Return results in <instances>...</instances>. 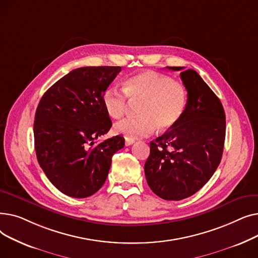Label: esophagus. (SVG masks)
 <instances>
[{
  "instance_id": "obj_1",
  "label": "esophagus",
  "mask_w": 258,
  "mask_h": 258,
  "mask_svg": "<svg viewBox=\"0 0 258 258\" xmlns=\"http://www.w3.org/2000/svg\"><path fill=\"white\" fill-rule=\"evenodd\" d=\"M135 141L134 140H131V139H125V146H130L134 143Z\"/></svg>"
}]
</instances>
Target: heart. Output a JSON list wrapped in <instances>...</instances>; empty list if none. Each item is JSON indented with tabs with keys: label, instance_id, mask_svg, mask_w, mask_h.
Returning a JSON list of instances; mask_svg holds the SVG:
<instances>
[{
	"label": "heart",
	"instance_id": "1",
	"mask_svg": "<svg viewBox=\"0 0 258 258\" xmlns=\"http://www.w3.org/2000/svg\"><path fill=\"white\" fill-rule=\"evenodd\" d=\"M138 103L136 117L117 122L114 131L126 139H138L153 134L158 127L166 131L173 127L182 118L187 92L179 81L153 71H143L128 77L123 91L107 88L102 95L106 114L119 119L128 110L130 102Z\"/></svg>",
	"mask_w": 258,
	"mask_h": 258
}]
</instances>
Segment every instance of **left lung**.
Masks as SVG:
<instances>
[{
    "instance_id": "obj_1",
    "label": "left lung",
    "mask_w": 258,
    "mask_h": 258,
    "mask_svg": "<svg viewBox=\"0 0 258 258\" xmlns=\"http://www.w3.org/2000/svg\"><path fill=\"white\" fill-rule=\"evenodd\" d=\"M167 68L182 71L187 103L178 123L151 142L144 171L158 197L180 201L199 191L220 165L226 116L219 97L195 70Z\"/></svg>"
}]
</instances>
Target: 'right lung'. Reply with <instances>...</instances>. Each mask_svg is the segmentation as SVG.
<instances>
[{"label": "right lung", "mask_w": 258, "mask_h": 258, "mask_svg": "<svg viewBox=\"0 0 258 258\" xmlns=\"http://www.w3.org/2000/svg\"><path fill=\"white\" fill-rule=\"evenodd\" d=\"M121 67L78 68L57 80L43 95L34 118L36 158L49 181L76 199L98 191L112 157L124 146L115 136L96 143L112 121L102 104L103 92Z\"/></svg>", "instance_id": "add662e5"}]
</instances>
